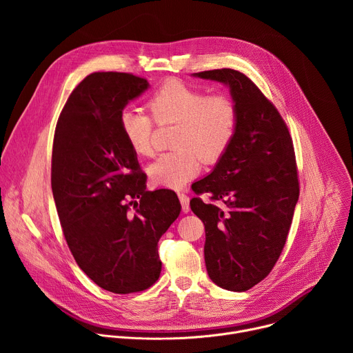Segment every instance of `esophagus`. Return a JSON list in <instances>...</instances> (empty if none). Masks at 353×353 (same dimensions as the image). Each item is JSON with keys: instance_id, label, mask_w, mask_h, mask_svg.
I'll use <instances>...</instances> for the list:
<instances>
[{"instance_id": "1", "label": "esophagus", "mask_w": 353, "mask_h": 353, "mask_svg": "<svg viewBox=\"0 0 353 353\" xmlns=\"http://www.w3.org/2000/svg\"><path fill=\"white\" fill-rule=\"evenodd\" d=\"M179 199H180V204H181V208H183V212H188L190 211V198L187 194L184 192H179Z\"/></svg>"}]
</instances>
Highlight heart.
I'll use <instances>...</instances> for the list:
<instances>
[{
	"label": "heart",
	"mask_w": 353,
	"mask_h": 353,
	"mask_svg": "<svg viewBox=\"0 0 353 353\" xmlns=\"http://www.w3.org/2000/svg\"><path fill=\"white\" fill-rule=\"evenodd\" d=\"M148 109L159 124L177 121L174 145L179 149L158 158L149 166L150 180L158 185L181 188L199 174L203 158L219 159L234 135L237 112L228 96L205 90L177 79L165 82L148 100ZM120 130L135 154H154L155 123L141 109H124Z\"/></svg>",
	"instance_id": "b5f03b06"
}]
</instances>
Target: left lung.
Returning <instances> with one entry per match:
<instances>
[{
    "mask_svg": "<svg viewBox=\"0 0 353 353\" xmlns=\"http://www.w3.org/2000/svg\"><path fill=\"white\" fill-rule=\"evenodd\" d=\"M230 89L237 112L232 142L214 170L195 181V194H211L226 210L190 201L204 222L208 275L218 286L244 292L261 282L278 261L299 199L294 150L279 112L244 74L212 70L192 74Z\"/></svg>",
    "mask_w": 353,
    "mask_h": 353,
    "instance_id": "8db88e82",
    "label": "left lung"
}]
</instances>
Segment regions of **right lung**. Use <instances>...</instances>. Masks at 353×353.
<instances>
[{
    "label": "right lung",
    "instance_id": "obj_1",
    "mask_svg": "<svg viewBox=\"0 0 353 353\" xmlns=\"http://www.w3.org/2000/svg\"><path fill=\"white\" fill-rule=\"evenodd\" d=\"M148 88L132 74L88 75L70 94L53 143L52 190L67 244L96 285L119 294L158 281V241L181 211L174 191H146L120 130V113Z\"/></svg>",
    "mask_w": 353,
    "mask_h": 353
}]
</instances>
